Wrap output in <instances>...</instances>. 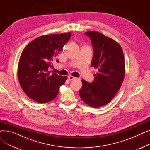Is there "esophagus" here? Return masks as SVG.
<instances>
[{
    "label": "esophagus",
    "instance_id": "esophagus-1",
    "mask_svg": "<svg viewBox=\"0 0 150 150\" xmlns=\"http://www.w3.org/2000/svg\"><path fill=\"white\" fill-rule=\"evenodd\" d=\"M75 79H76V78H75V77H74V76H71V75H70V76H68V80H69V81L74 80H75Z\"/></svg>",
    "mask_w": 150,
    "mask_h": 150
}]
</instances>
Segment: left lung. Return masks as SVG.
I'll use <instances>...</instances> for the list:
<instances>
[{
    "label": "left lung",
    "mask_w": 150,
    "mask_h": 150,
    "mask_svg": "<svg viewBox=\"0 0 150 150\" xmlns=\"http://www.w3.org/2000/svg\"><path fill=\"white\" fill-rule=\"evenodd\" d=\"M84 34L91 39L93 56L91 66L98 69L92 83L82 80L80 96L92 108L103 106L112 100L123 83L125 65L123 50L119 43L98 31Z\"/></svg>",
    "instance_id": "8db88e82"
}]
</instances>
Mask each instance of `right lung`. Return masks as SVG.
Masks as SVG:
<instances>
[{"instance_id": "obj_1", "label": "right lung", "mask_w": 150, "mask_h": 150, "mask_svg": "<svg viewBox=\"0 0 150 150\" xmlns=\"http://www.w3.org/2000/svg\"><path fill=\"white\" fill-rule=\"evenodd\" d=\"M70 36V32L41 36L22 51L18 64V80L23 92L36 102L45 103L53 100L60 86L65 83L67 76L51 74L49 67L53 68V61Z\"/></svg>"}]
</instances>
